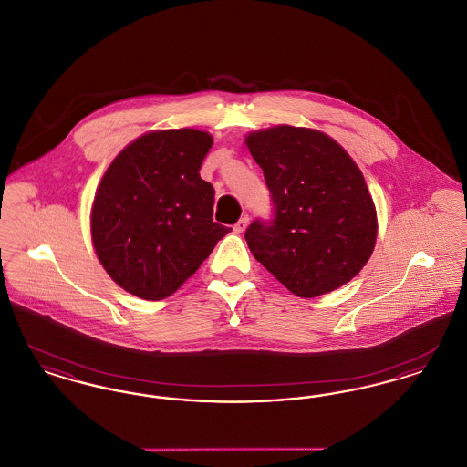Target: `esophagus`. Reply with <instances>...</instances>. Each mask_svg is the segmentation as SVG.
Masks as SVG:
<instances>
[{"mask_svg":"<svg viewBox=\"0 0 467 467\" xmlns=\"http://www.w3.org/2000/svg\"><path fill=\"white\" fill-rule=\"evenodd\" d=\"M250 223V219H248V215H244L238 223H234V227H233V231L236 233V234H240V233H244V229H246V225Z\"/></svg>","mask_w":467,"mask_h":467,"instance_id":"1","label":"esophagus"}]
</instances>
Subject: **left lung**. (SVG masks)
I'll return each instance as SVG.
<instances>
[{
    "label": "left lung",
    "mask_w": 467,
    "mask_h": 467,
    "mask_svg": "<svg viewBox=\"0 0 467 467\" xmlns=\"http://www.w3.org/2000/svg\"><path fill=\"white\" fill-rule=\"evenodd\" d=\"M273 202L244 240L254 257L299 297L350 282L377 242V212L352 157L320 131L276 126L246 136Z\"/></svg>",
    "instance_id": "obj_1"
}]
</instances>
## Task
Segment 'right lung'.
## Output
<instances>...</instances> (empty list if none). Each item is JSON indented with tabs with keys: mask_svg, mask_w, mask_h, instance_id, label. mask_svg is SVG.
I'll return each instance as SVG.
<instances>
[{
	"mask_svg": "<svg viewBox=\"0 0 467 467\" xmlns=\"http://www.w3.org/2000/svg\"><path fill=\"white\" fill-rule=\"evenodd\" d=\"M213 138L198 130L140 136L113 159L90 217L99 263L147 301L171 296L229 227L213 223L215 191L200 177Z\"/></svg>",
	"mask_w": 467,
	"mask_h": 467,
	"instance_id": "add662e5",
	"label": "right lung"
}]
</instances>
